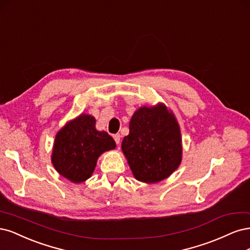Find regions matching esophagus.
Masks as SVG:
<instances>
[{
  "instance_id": "obj_1",
  "label": "esophagus",
  "mask_w": 250,
  "mask_h": 250,
  "mask_svg": "<svg viewBox=\"0 0 250 250\" xmlns=\"http://www.w3.org/2000/svg\"><path fill=\"white\" fill-rule=\"evenodd\" d=\"M113 138H114L116 144H119V143H120V138H122V136H120L119 134H115V135L113 136Z\"/></svg>"
}]
</instances>
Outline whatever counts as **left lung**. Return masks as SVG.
Returning a JSON list of instances; mask_svg holds the SVG:
<instances>
[{
	"label": "left lung",
	"instance_id": "left-lung-1",
	"mask_svg": "<svg viewBox=\"0 0 250 250\" xmlns=\"http://www.w3.org/2000/svg\"><path fill=\"white\" fill-rule=\"evenodd\" d=\"M122 150L134 178L155 184L169 178L183 158L181 128L173 112L163 103L137 109Z\"/></svg>",
	"mask_w": 250,
	"mask_h": 250
}]
</instances>
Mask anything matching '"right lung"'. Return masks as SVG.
<instances>
[{
    "instance_id": "obj_1",
    "label": "right lung",
    "mask_w": 250,
    "mask_h": 250,
    "mask_svg": "<svg viewBox=\"0 0 250 250\" xmlns=\"http://www.w3.org/2000/svg\"><path fill=\"white\" fill-rule=\"evenodd\" d=\"M115 147V141L107 132L96 130L95 118L82 113L56 134L51 160L63 178L80 184L91 178L101 155Z\"/></svg>"
}]
</instances>
